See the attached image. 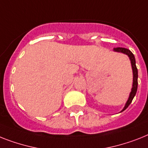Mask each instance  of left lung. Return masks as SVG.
Instances as JSON below:
<instances>
[{
    "instance_id": "obj_1",
    "label": "left lung",
    "mask_w": 148,
    "mask_h": 148,
    "mask_svg": "<svg viewBox=\"0 0 148 148\" xmlns=\"http://www.w3.org/2000/svg\"><path fill=\"white\" fill-rule=\"evenodd\" d=\"M113 51L115 52H118V53H124V54L127 55L129 57V60H130V62H131L132 65V73H133V82H132V88L131 92L129 94V98H128V101H126V103L125 104V107H123V109L120 111L123 112V111L125 110L127 107H129V104L132 103L133 98L136 95V92H137L138 89V69L136 67V64H135V56L132 53L131 51H129V49H126V48H124V47H116V48H113Z\"/></svg>"
}]
</instances>
